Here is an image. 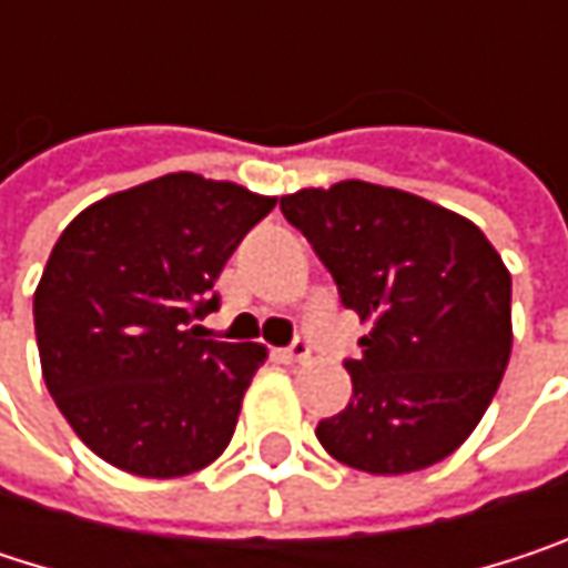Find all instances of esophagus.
I'll return each instance as SVG.
<instances>
[{
    "label": "esophagus",
    "instance_id": "1",
    "mask_svg": "<svg viewBox=\"0 0 568 568\" xmlns=\"http://www.w3.org/2000/svg\"><path fill=\"white\" fill-rule=\"evenodd\" d=\"M308 355H312V348H308V342H305V338H295L288 348H283V352H280V358H283V362H288V365H295V362H305Z\"/></svg>",
    "mask_w": 568,
    "mask_h": 568
}]
</instances>
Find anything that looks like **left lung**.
<instances>
[{
  "label": "left lung",
  "instance_id": "1",
  "mask_svg": "<svg viewBox=\"0 0 568 568\" xmlns=\"http://www.w3.org/2000/svg\"><path fill=\"white\" fill-rule=\"evenodd\" d=\"M283 216L312 243L342 305L372 322L348 358L352 400L318 420L322 447L365 474L450 457L500 388L513 348L510 273L464 216L365 180L298 190Z\"/></svg>",
  "mask_w": 568,
  "mask_h": 568
}]
</instances>
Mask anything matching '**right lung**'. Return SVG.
I'll use <instances>...</instances> for the list:
<instances>
[{
    "mask_svg": "<svg viewBox=\"0 0 568 568\" xmlns=\"http://www.w3.org/2000/svg\"><path fill=\"white\" fill-rule=\"evenodd\" d=\"M276 206L200 173H168L81 210L36 288L42 375L71 430L111 467L183 477L213 464L263 345L203 338L213 283Z\"/></svg>",
    "mask_w": 568,
    "mask_h": 568,
    "instance_id": "1",
    "label": "right lung"
}]
</instances>
